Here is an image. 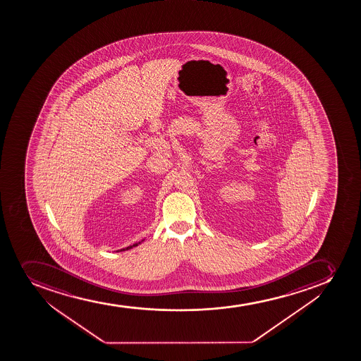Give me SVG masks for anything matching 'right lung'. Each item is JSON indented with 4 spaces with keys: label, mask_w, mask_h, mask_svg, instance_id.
I'll use <instances>...</instances> for the list:
<instances>
[{
    "label": "right lung",
    "mask_w": 361,
    "mask_h": 361,
    "mask_svg": "<svg viewBox=\"0 0 361 361\" xmlns=\"http://www.w3.org/2000/svg\"><path fill=\"white\" fill-rule=\"evenodd\" d=\"M142 241H140V243H134V245H132V246L126 247V248H122V250H116V252H123V250H130V248H133V247L139 246L140 243H142Z\"/></svg>",
    "instance_id": "right-lung-1"
}]
</instances>
